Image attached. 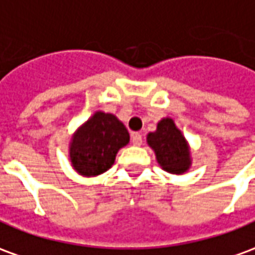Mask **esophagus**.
Masks as SVG:
<instances>
[{
    "label": "esophagus",
    "mask_w": 255,
    "mask_h": 255,
    "mask_svg": "<svg viewBox=\"0 0 255 255\" xmlns=\"http://www.w3.org/2000/svg\"><path fill=\"white\" fill-rule=\"evenodd\" d=\"M143 142V139H142V135L139 132L132 133V144L133 146H140Z\"/></svg>",
    "instance_id": "obj_1"
}]
</instances>
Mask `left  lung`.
I'll use <instances>...</instances> for the list:
<instances>
[{
	"instance_id": "1",
	"label": "left lung",
	"mask_w": 255,
	"mask_h": 255,
	"mask_svg": "<svg viewBox=\"0 0 255 255\" xmlns=\"http://www.w3.org/2000/svg\"><path fill=\"white\" fill-rule=\"evenodd\" d=\"M146 142L154 151L158 165L168 173L183 175L191 168V149L186 136L171 117L157 123V129L149 132Z\"/></svg>"
}]
</instances>
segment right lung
I'll return each mask as SVG.
<instances>
[{
  "mask_svg": "<svg viewBox=\"0 0 255 255\" xmlns=\"http://www.w3.org/2000/svg\"><path fill=\"white\" fill-rule=\"evenodd\" d=\"M128 143L126 126L115 115L97 111L71 136L69 162L80 176H100L112 168L119 150Z\"/></svg>",
  "mask_w": 255,
  "mask_h": 255,
  "instance_id": "right-lung-1",
  "label": "right lung"
}]
</instances>
